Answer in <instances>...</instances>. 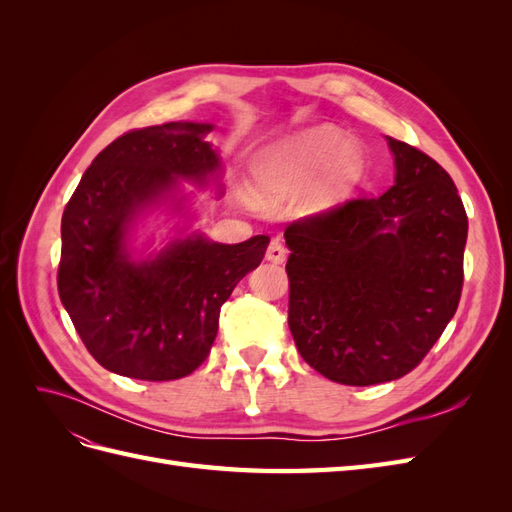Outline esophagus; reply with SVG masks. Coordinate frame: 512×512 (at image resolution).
<instances>
[{"label": "esophagus", "mask_w": 512, "mask_h": 512, "mask_svg": "<svg viewBox=\"0 0 512 512\" xmlns=\"http://www.w3.org/2000/svg\"><path fill=\"white\" fill-rule=\"evenodd\" d=\"M286 258V245L282 243V239H271L269 247H267V260L271 262H284Z\"/></svg>", "instance_id": "obj_1"}]
</instances>
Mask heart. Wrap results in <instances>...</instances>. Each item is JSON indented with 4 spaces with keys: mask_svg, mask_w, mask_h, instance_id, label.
I'll return each mask as SVG.
<instances>
[{
    "mask_svg": "<svg viewBox=\"0 0 512 512\" xmlns=\"http://www.w3.org/2000/svg\"><path fill=\"white\" fill-rule=\"evenodd\" d=\"M331 161L334 164L327 181L307 198V207L312 211L329 209L344 198L361 170L359 151L346 145L342 132L333 128L309 130L275 151L260 173L258 194L262 198L297 194Z\"/></svg>",
    "mask_w": 512,
    "mask_h": 512,
    "instance_id": "obj_1",
    "label": "heart"
}]
</instances>
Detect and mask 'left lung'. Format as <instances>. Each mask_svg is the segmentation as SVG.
Listing matches in <instances>:
<instances>
[{
  "label": "left lung",
  "mask_w": 512,
  "mask_h": 512,
  "mask_svg": "<svg viewBox=\"0 0 512 512\" xmlns=\"http://www.w3.org/2000/svg\"><path fill=\"white\" fill-rule=\"evenodd\" d=\"M389 147L397 168L389 190L305 215L284 232L290 333L303 361L339 384L410 374L461 299L468 215L455 183L421 149L397 138Z\"/></svg>",
  "instance_id": "left-lung-1"
}]
</instances>
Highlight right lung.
<instances>
[{"mask_svg":"<svg viewBox=\"0 0 512 512\" xmlns=\"http://www.w3.org/2000/svg\"><path fill=\"white\" fill-rule=\"evenodd\" d=\"M209 130L170 121L121 134L85 170L61 215L59 299L89 354L119 376H190L211 352L222 305L265 256L267 235L237 245L192 235L147 262L126 254L136 209L175 177L203 181L218 168L203 141Z\"/></svg>","mask_w":512,"mask_h":512,"instance_id":"add662e5","label":"right lung"}]
</instances>
